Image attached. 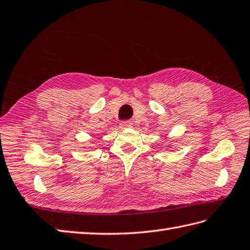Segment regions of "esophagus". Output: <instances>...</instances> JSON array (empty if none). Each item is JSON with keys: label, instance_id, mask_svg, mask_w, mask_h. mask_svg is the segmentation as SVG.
Returning a JSON list of instances; mask_svg holds the SVG:
<instances>
[{"label": "esophagus", "instance_id": "34e87169", "mask_svg": "<svg viewBox=\"0 0 250 250\" xmlns=\"http://www.w3.org/2000/svg\"><path fill=\"white\" fill-rule=\"evenodd\" d=\"M122 128H130V127H132V123L129 121H125V122H122V123L120 124Z\"/></svg>", "mask_w": 250, "mask_h": 250}]
</instances>
